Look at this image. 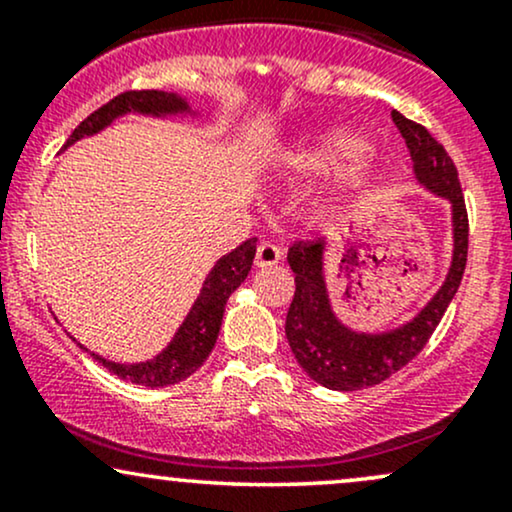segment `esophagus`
I'll use <instances>...</instances> for the list:
<instances>
[{
  "label": "esophagus",
  "mask_w": 512,
  "mask_h": 512,
  "mask_svg": "<svg viewBox=\"0 0 512 512\" xmlns=\"http://www.w3.org/2000/svg\"><path fill=\"white\" fill-rule=\"evenodd\" d=\"M281 257H284V252L276 248V245L262 243L260 248H257L255 267H274V264H279Z\"/></svg>",
  "instance_id": "esophagus-1"
}]
</instances>
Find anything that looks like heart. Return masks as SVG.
Masks as SVG:
<instances>
[{
  "instance_id": "1",
  "label": "heart",
  "mask_w": 512,
  "mask_h": 512,
  "mask_svg": "<svg viewBox=\"0 0 512 512\" xmlns=\"http://www.w3.org/2000/svg\"><path fill=\"white\" fill-rule=\"evenodd\" d=\"M366 139L351 132H330L317 142L305 146L291 158V170L298 178H320V175L332 173L349 161H358L366 156Z\"/></svg>"
}]
</instances>
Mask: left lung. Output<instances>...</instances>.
<instances>
[{"label": "left lung", "instance_id": "left-lung-1", "mask_svg": "<svg viewBox=\"0 0 512 512\" xmlns=\"http://www.w3.org/2000/svg\"><path fill=\"white\" fill-rule=\"evenodd\" d=\"M392 122L407 142L416 182L450 204L452 260L436 296L409 322L387 332H356L332 308L325 279V240L291 245L289 264L296 274V293L286 315V339L305 373L315 383L339 392L373 387L407 366L436 332L467 267L469 223L455 163L426 127L397 110H392Z\"/></svg>", "mask_w": 512, "mask_h": 512}]
</instances>
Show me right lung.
Here are the masks:
<instances>
[{"mask_svg":"<svg viewBox=\"0 0 512 512\" xmlns=\"http://www.w3.org/2000/svg\"><path fill=\"white\" fill-rule=\"evenodd\" d=\"M129 113L149 117L197 115L195 110L190 108V103H187V98L178 96V93L127 91L115 96L110 103H105L103 108L96 110V113L88 115L86 120L74 129L72 137L64 144V149L72 146L74 142H79V139L103 132L110 122H115L117 117ZM255 252L257 238H248L245 243H240L236 250H231L228 255L216 260L211 272L207 274V279H204L197 301L192 303L190 313L182 320V325L178 327V332H175V337L170 339V344L158 356L142 363H115L98 354L91 356L96 358L98 363H103L110 373H115L117 378L134 385L168 387L190 378V375L207 361L211 349H214L216 339H219L223 310H226L228 296L248 279L252 260H255ZM81 349H86V346H81Z\"/></svg>","mask_w":512,"mask_h":512,"instance_id":"1","label":"right lung"}]
</instances>
